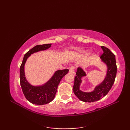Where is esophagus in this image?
I'll return each instance as SVG.
<instances>
[{
  "mask_svg": "<svg viewBox=\"0 0 130 130\" xmlns=\"http://www.w3.org/2000/svg\"><path fill=\"white\" fill-rule=\"evenodd\" d=\"M75 66H72L69 69V72L70 73H71L72 74H73V75H75Z\"/></svg>",
  "mask_w": 130,
  "mask_h": 130,
  "instance_id": "1",
  "label": "esophagus"
}]
</instances>
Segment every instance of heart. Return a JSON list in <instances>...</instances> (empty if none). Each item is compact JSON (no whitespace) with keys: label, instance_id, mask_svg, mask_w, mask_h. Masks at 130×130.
Listing matches in <instances>:
<instances>
[{"label":"heart","instance_id":"1","mask_svg":"<svg viewBox=\"0 0 130 130\" xmlns=\"http://www.w3.org/2000/svg\"><path fill=\"white\" fill-rule=\"evenodd\" d=\"M87 53H89V51H87Z\"/></svg>","mask_w":130,"mask_h":130}]
</instances>
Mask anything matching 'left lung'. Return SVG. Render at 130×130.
<instances>
[{"label": "left lung", "mask_w": 130, "mask_h": 130, "mask_svg": "<svg viewBox=\"0 0 130 130\" xmlns=\"http://www.w3.org/2000/svg\"><path fill=\"white\" fill-rule=\"evenodd\" d=\"M103 53L100 57L101 61L106 65L107 73L103 81L95 87L92 92H85L80 89L82 82V78L87 74L82 68H78L76 76L74 79L73 91L80 100L84 102H93L99 101L107 94L113 84L117 73V65L115 55L110 50L103 46H101Z\"/></svg>", "instance_id": "left-lung-1"}]
</instances>
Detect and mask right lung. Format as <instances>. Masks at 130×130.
Segmentation results:
<instances>
[{
  "label": "right lung",
  "mask_w": 130,
  "mask_h": 130,
  "mask_svg": "<svg viewBox=\"0 0 130 130\" xmlns=\"http://www.w3.org/2000/svg\"><path fill=\"white\" fill-rule=\"evenodd\" d=\"M51 44H44L34 47L24 55L20 67V83L26 98L32 104L43 105L51 102L54 99L57 87L61 80L69 72L68 69L59 70L48 81L43 85L35 86L27 81L24 73V65L27 59L33 54L49 48Z\"/></svg>",
  "instance_id": "right-lung-1"
}]
</instances>
